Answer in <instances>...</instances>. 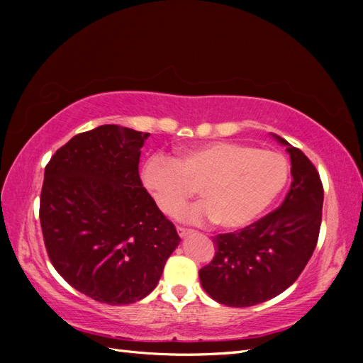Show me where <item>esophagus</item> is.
<instances>
[{"instance_id":"obj_1","label":"esophagus","mask_w":363,"mask_h":363,"mask_svg":"<svg viewBox=\"0 0 363 363\" xmlns=\"http://www.w3.org/2000/svg\"><path fill=\"white\" fill-rule=\"evenodd\" d=\"M191 233H194V230H191V229H187V228H182V226H177V234H179V237H181V238H184V237H187V235H190Z\"/></svg>"}]
</instances>
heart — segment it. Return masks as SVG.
<instances>
[{"label": "heart", "instance_id": "heart-1", "mask_svg": "<svg viewBox=\"0 0 363 363\" xmlns=\"http://www.w3.org/2000/svg\"><path fill=\"white\" fill-rule=\"evenodd\" d=\"M289 177L284 156L234 142H207L177 151L176 159L146 160L142 179L157 206L173 213L195 187L204 201L184 207L177 218L187 223L213 220L223 228H240L257 218L281 194Z\"/></svg>", "mask_w": 363, "mask_h": 363}]
</instances>
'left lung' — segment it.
I'll list each match as a JSON object with an SVG mask.
<instances>
[{
  "label": "left lung",
  "mask_w": 363,
  "mask_h": 363,
  "mask_svg": "<svg viewBox=\"0 0 363 363\" xmlns=\"http://www.w3.org/2000/svg\"><path fill=\"white\" fill-rule=\"evenodd\" d=\"M287 145L293 182L277 209L235 233L213 237L211 264L199 281L212 299L230 307L256 306L287 290L303 273L318 242L323 182L299 148Z\"/></svg>",
  "instance_id": "obj_1"
}]
</instances>
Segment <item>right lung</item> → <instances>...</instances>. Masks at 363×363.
<instances>
[{
	"label": "right lung",
	"instance_id": "1",
	"mask_svg": "<svg viewBox=\"0 0 363 363\" xmlns=\"http://www.w3.org/2000/svg\"><path fill=\"white\" fill-rule=\"evenodd\" d=\"M148 137L98 126L60 146L45 167L38 213L46 252L73 289L99 303L150 295L181 242L138 174Z\"/></svg>",
	"mask_w": 363,
	"mask_h": 363
}]
</instances>
